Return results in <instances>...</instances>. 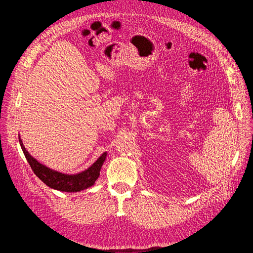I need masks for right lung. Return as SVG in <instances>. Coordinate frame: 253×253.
<instances>
[{
  "label": "right lung",
  "instance_id": "right-lung-1",
  "mask_svg": "<svg viewBox=\"0 0 253 253\" xmlns=\"http://www.w3.org/2000/svg\"><path fill=\"white\" fill-rule=\"evenodd\" d=\"M19 143L27 161H28L29 165L31 166V169L34 170V173L39 177L46 186L53 188V189L65 192H77L80 190L87 189V188L92 186L100 176L101 168L106 158V152H104L88 169H85L79 174L68 175L53 170L49 168H46L45 165L38 162V161L35 158H32L29 152L25 149L20 137Z\"/></svg>",
  "mask_w": 253,
  "mask_h": 253
}]
</instances>
